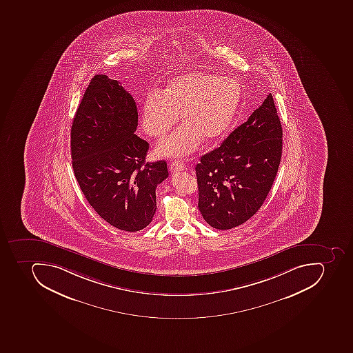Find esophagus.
<instances>
[{"instance_id":"esophagus-1","label":"esophagus","mask_w":353,"mask_h":353,"mask_svg":"<svg viewBox=\"0 0 353 353\" xmlns=\"http://www.w3.org/2000/svg\"><path fill=\"white\" fill-rule=\"evenodd\" d=\"M185 168H186V164L183 161H174L170 166L172 172H179V170H183Z\"/></svg>"}]
</instances>
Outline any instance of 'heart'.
Returning a JSON list of instances; mask_svg holds the SVG:
<instances>
[{"label":"heart","instance_id":"obj_1","mask_svg":"<svg viewBox=\"0 0 353 353\" xmlns=\"http://www.w3.org/2000/svg\"><path fill=\"white\" fill-rule=\"evenodd\" d=\"M242 98L240 82L230 77L190 72L176 77L166 91L152 90L143 105V129L161 137L179 120L185 124L161 141L157 152L165 156L190 153L203 137L212 141L231 123Z\"/></svg>","mask_w":353,"mask_h":353}]
</instances>
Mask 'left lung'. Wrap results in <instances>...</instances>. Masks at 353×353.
I'll return each mask as SVG.
<instances>
[{"label": "left lung", "instance_id": "obj_1", "mask_svg": "<svg viewBox=\"0 0 353 353\" xmlns=\"http://www.w3.org/2000/svg\"><path fill=\"white\" fill-rule=\"evenodd\" d=\"M283 129L271 93L246 122L196 165L198 208L207 223L232 229L261 208L282 159Z\"/></svg>", "mask_w": 353, "mask_h": 353}]
</instances>
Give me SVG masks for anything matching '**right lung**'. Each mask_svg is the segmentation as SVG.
<instances>
[{"label": "right lung", "mask_w": 353, "mask_h": 353, "mask_svg": "<svg viewBox=\"0 0 353 353\" xmlns=\"http://www.w3.org/2000/svg\"><path fill=\"white\" fill-rule=\"evenodd\" d=\"M137 128L131 94L118 80L93 77L71 126L72 168L99 216L128 232L152 222L156 188L168 177L166 161H145L148 143L134 134Z\"/></svg>", "instance_id": "obj_1"}]
</instances>
